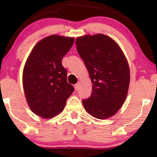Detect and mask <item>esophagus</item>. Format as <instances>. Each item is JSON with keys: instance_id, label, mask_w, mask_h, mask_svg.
I'll return each mask as SVG.
<instances>
[{"instance_id": "1", "label": "esophagus", "mask_w": 157, "mask_h": 157, "mask_svg": "<svg viewBox=\"0 0 157 157\" xmlns=\"http://www.w3.org/2000/svg\"><path fill=\"white\" fill-rule=\"evenodd\" d=\"M79 85H80V83H76V84L74 85V89L76 91H78V90L79 89Z\"/></svg>"}]
</instances>
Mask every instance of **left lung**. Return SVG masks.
I'll use <instances>...</instances> for the list:
<instances>
[{
    "mask_svg": "<svg viewBox=\"0 0 157 157\" xmlns=\"http://www.w3.org/2000/svg\"><path fill=\"white\" fill-rule=\"evenodd\" d=\"M76 44L93 83L91 96L82 101L85 110L96 119H109L121 109L127 96V59L117 43L104 34L77 37Z\"/></svg>",
    "mask_w": 157,
    "mask_h": 157,
    "instance_id": "obj_1",
    "label": "left lung"
}]
</instances>
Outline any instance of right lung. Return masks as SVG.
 Masks as SVG:
<instances>
[{
    "mask_svg": "<svg viewBox=\"0 0 157 157\" xmlns=\"http://www.w3.org/2000/svg\"><path fill=\"white\" fill-rule=\"evenodd\" d=\"M74 42V37L47 36L35 45L25 61L23 71L25 98L31 110L44 119L61 113L74 91L62 66V59Z\"/></svg>",
    "mask_w": 157,
    "mask_h": 157,
    "instance_id": "1",
    "label": "right lung"
}]
</instances>
